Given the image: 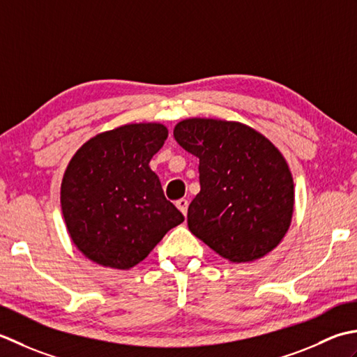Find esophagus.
Returning <instances> with one entry per match:
<instances>
[{
    "label": "esophagus",
    "instance_id": "34e87169",
    "mask_svg": "<svg viewBox=\"0 0 357 357\" xmlns=\"http://www.w3.org/2000/svg\"><path fill=\"white\" fill-rule=\"evenodd\" d=\"M188 205H189V203H188L186 199H180V200L176 202V206L181 211V214H183V215H186V213H188Z\"/></svg>",
    "mask_w": 357,
    "mask_h": 357
}]
</instances>
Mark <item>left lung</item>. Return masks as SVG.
Segmentation results:
<instances>
[{"instance_id":"8db88e82","label":"left lung","mask_w":357,"mask_h":357,"mask_svg":"<svg viewBox=\"0 0 357 357\" xmlns=\"http://www.w3.org/2000/svg\"><path fill=\"white\" fill-rule=\"evenodd\" d=\"M174 137L200 163L189 231L234 264L278 248L294 214V181L282 152L251 126L220 119H185Z\"/></svg>"}]
</instances>
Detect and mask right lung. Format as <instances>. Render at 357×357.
Masks as SVG:
<instances>
[{
	"mask_svg": "<svg viewBox=\"0 0 357 357\" xmlns=\"http://www.w3.org/2000/svg\"><path fill=\"white\" fill-rule=\"evenodd\" d=\"M166 138L162 123H129L89 138L70 158L61 213L70 240L93 264L130 270L185 220L149 168Z\"/></svg>",
	"mask_w": 357,
	"mask_h": 357,
	"instance_id": "right-lung-1",
	"label": "right lung"
}]
</instances>
